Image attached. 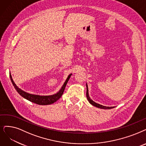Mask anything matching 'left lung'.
Segmentation results:
<instances>
[{
  "instance_id": "left-lung-1",
  "label": "left lung",
  "mask_w": 146,
  "mask_h": 146,
  "mask_svg": "<svg viewBox=\"0 0 146 146\" xmlns=\"http://www.w3.org/2000/svg\"><path fill=\"white\" fill-rule=\"evenodd\" d=\"M86 87H87V91H86V96H87V100H88L89 102L92 104L93 105V106H95L96 107H98V108H102V109H111L114 107H106V106H102V105H100L99 104H97L96 102H95L94 101H93L90 98L89 96V92H88V87H87V85L86 84Z\"/></svg>"
}]
</instances>
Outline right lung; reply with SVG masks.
I'll list each match as a JSON object with an SVG mask.
<instances>
[{
	"label": "right lung",
	"instance_id": "right-lung-1",
	"mask_svg": "<svg viewBox=\"0 0 146 146\" xmlns=\"http://www.w3.org/2000/svg\"><path fill=\"white\" fill-rule=\"evenodd\" d=\"M72 74H70L68 77L67 78L66 80L65 81V83L63 84V86L62 87L61 89L59 90V92L57 93L56 94H54L53 95H50V96H39V95H32V94H29V93L22 90L20 88H19L18 87L16 86L15 83L14 82V81L12 78V77H11V75L9 74L10 78L11 80V82H12L14 88L17 90V92H18L19 94L24 98L26 99L28 101H31L32 102L35 103L38 105H42V106H45V105H50L51 104H53L56 101H57L63 95V92L65 90V87L66 86V84L68 83V81L69 79L70 78V77Z\"/></svg>",
	"mask_w": 146,
	"mask_h": 146
}]
</instances>
